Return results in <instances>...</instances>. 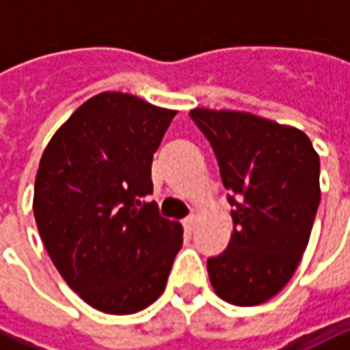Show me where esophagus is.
<instances>
[{
  "label": "esophagus",
  "instance_id": "34e87169",
  "mask_svg": "<svg viewBox=\"0 0 350 350\" xmlns=\"http://www.w3.org/2000/svg\"><path fill=\"white\" fill-rule=\"evenodd\" d=\"M195 224H196V216L195 214H191V216H187V218L183 220V228H185L187 232H193V230H195Z\"/></svg>",
  "mask_w": 350,
  "mask_h": 350
}]
</instances>
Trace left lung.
Returning <instances> with one entry per match:
<instances>
[{
    "label": "left lung",
    "instance_id": "obj_1",
    "mask_svg": "<svg viewBox=\"0 0 350 350\" xmlns=\"http://www.w3.org/2000/svg\"><path fill=\"white\" fill-rule=\"evenodd\" d=\"M210 142L232 204L234 234L210 257L216 294L257 306L286 286L319 206V155L302 130L235 111L189 113Z\"/></svg>",
    "mask_w": 350,
    "mask_h": 350
}]
</instances>
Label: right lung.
Segmentation results:
<instances>
[{
	"mask_svg": "<svg viewBox=\"0 0 350 350\" xmlns=\"http://www.w3.org/2000/svg\"><path fill=\"white\" fill-rule=\"evenodd\" d=\"M175 111L99 93L52 136L34 181V220L64 280L105 314H136L165 290L181 224L159 216L152 159Z\"/></svg>",
	"mask_w": 350,
	"mask_h": 350,
	"instance_id": "1",
	"label": "right lung"
}]
</instances>
